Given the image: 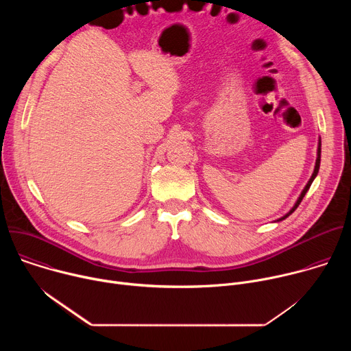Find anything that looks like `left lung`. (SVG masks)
<instances>
[{"mask_svg": "<svg viewBox=\"0 0 351 351\" xmlns=\"http://www.w3.org/2000/svg\"><path fill=\"white\" fill-rule=\"evenodd\" d=\"M319 164H321V137H319V140H318V149H317V160H315V168H314V172H313V175H311V178H310V180H308V183L306 184V187L303 189V191H302V194H300V197L297 198V202H295V204L291 207V210L287 213V214H285L282 218H279V219H276L275 222H280V221H283V219H286L289 215H291L293 213H294V210L298 207V204L302 203V199H303V197L306 195V193L308 191V189H310V186H311V183L314 182V179L317 178V175H318V171H319Z\"/></svg>", "mask_w": 351, "mask_h": 351, "instance_id": "left-lung-1", "label": "left lung"}]
</instances>
